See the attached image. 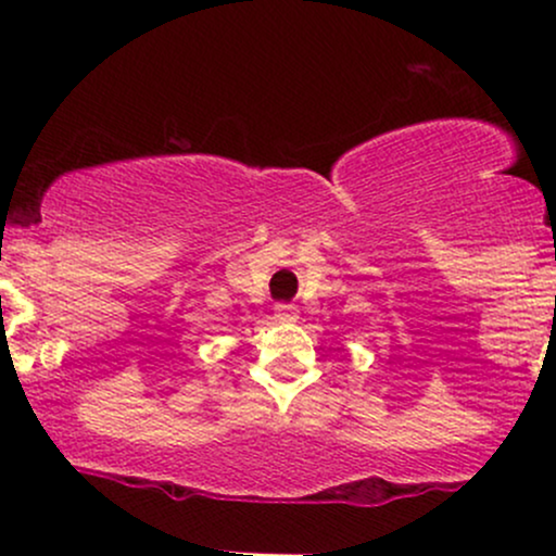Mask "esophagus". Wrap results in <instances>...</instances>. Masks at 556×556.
<instances>
[{
	"label": "esophagus",
	"mask_w": 556,
	"mask_h": 556,
	"mask_svg": "<svg viewBox=\"0 0 556 556\" xmlns=\"http://www.w3.org/2000/svg\"><path fill=\"white\" fill-rule=\"evenodd\" d=\"M274 318H277L279 324H295L300 318V311L290 303H277L274 305Z\"/></svg>",
	"instance_id": "esophagus-1"
}]
</instances>
